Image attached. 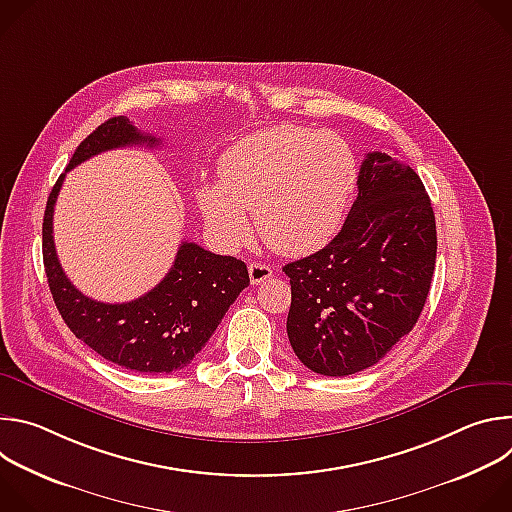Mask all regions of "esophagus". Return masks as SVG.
I'll use <instances>...</instances> for the list:
<instances>
[{
	"mask_svg": "<svg viewBox=\"0 0 512 512\" xmlns=\"http://www.w3.org/2000/svg\"><path fill=\"white\" fill-rule=\"evenodd\" d=\"M249 277H251L253 285H259V283H263V281L273 277V269L269 265H265V263H251L249 265Z\"/></svg>",
	"mask_w": 512,
	"mask_h": 512,
	"instance_id": "34e87169",
	"label": "esophagus"
}]
</instances>
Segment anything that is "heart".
I'll return each instance as SVG.
<instances>
[{
  "instance_id": "heart-1",
  "label": "heart",
  "mask_w": 512,
  "mask_h": 512,
  "mask_svg": "<svg viewBox=\"0 0 512 512\" xmlns=\"http://www.w3.org/2000/svg\"><path fill=\"white\" fill-rule=\"evenodd\" d=\"M356 182V158L338 133L285 123L231 143L218 160V182L196 186V204L225 247L249 239L253 208L269 247L306 255L334 237Z\"/></svg>"
}]
</instances>
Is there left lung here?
<instances>
[{
    "label": "left lung",
    "instance_id": "1",
    "mask_svg": "<svg viewBox=\"0 0 512 512\" xmlns=\"http://www.w3.org/2000/svg\"><path fill=\"white\" fill-rule=\"evenodd\" d=\"M356 186L340 233L283 267L291 283L289 344L324 377L373 367L409 334L435 269V216L419 176L373 152Z\"/></svg>",
    "mask_w": 512,
    "mask_h": 512
}]
</instances>
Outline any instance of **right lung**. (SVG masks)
<instances>
[{
	"label": "right lung",
	"instance_id": "1",
	"mask_svg": "<svg viewBox=\"0 0 512 512\" xmlns=\"http://www.w3.org/2000/svg\"><path fill=\"white\" fill-rule=\"evenodd\" d=\"M160 143V137L141 133L129 119L113 117L79 145L66 172L101 152L125 145L156 148ZM64 174L48 196L42 223L44 269L64 324L117 367L145 375H166L188 367L249 285L247 265L237 257L214 255L184 241L172 269L148 294L125 304L87 298L64 275L52 237L54 204Z\"/></svg>",
	"mask_w": 512,
	"mask_h": 512
}]
</instances>
